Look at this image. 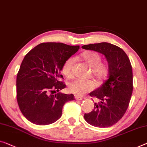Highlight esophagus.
<instances>
[{"mask_svg": "<svg viewBox=\"0 0 147 147\" xmlns=\"http://www.w3.org/2000/svg\"><path fill=\"white\" fill-rule=\"evenodd\" d=\"M75 99L76 100H81L83 99V98L80 96H78V95H76L75 96Z\"/></svg>", "mask_w": 147, "mask_h": 147, "instance_id": "1", "label": "esophagus"}]
</instances>
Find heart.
Listing matches in <instances>:
<instances>
[{"instance_id":"heart-1","label":"heart","mask_w":147,"mask_h":147,"mask_svg":"<svg viewBox=\"0 0 147 147\" xmlns=\"http://www.w3.org/2000/svg\"><path fill=\"white\" fill-rule=\"evenodd\" d=\"M83 60L89 67H92L93 76L98 80L102 81L105 79L109 73V66L107 63L102 62V58L96 53H86L81 56ZM75 58L69 57L65 61L62 66V72L65 76L69 78L72 75V68ZM96 87L95 83L91 80H81L74 79L69 83V91L78 95H83L85 92L91 91Z\"/></svg>"}]
</instances>
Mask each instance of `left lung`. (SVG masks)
I'll list each match as a JSON object with an SVG mask.
<instances>
[{
	"label": "left lung",
	"instance_id": "left-lung-1",
	"mask_svg": "<svg viewBox=\"0 0 147 147\" xmlns=\"http://www.w3.org/2000/svg\"><path fill=\"white\" fill-rule=\"evenodd\" d=\"M81 48L102 54L109 66L108 79L90 92L98 98L94 109L85 114V121L96 127H108L116 123L127 110L133 92V71L130 60L122 49L103 42L83 45Z\"/></svg>",
	"mask_w": 147,
	"mask_h": 147
}]
</instances>
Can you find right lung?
<instances>
[{
    "mask_svg": "<svg viewBox=\"0 0 147 147\" xmlns=\"http://www.w3.org/2000/svg\"><path fill=\"white\" fill-rule=\"evenodd\" d=\"M79 49L62 42H42L25 56L17 75L16 96L22 114L31 123L55 122L65 103L74 100V94L59 92L66 87L59 78H63L60 71L64 62Z\"/></svg>",
    "mask_w": 147,
    "mask_h": 147,
    "instance_id": "1",
    "label": "right lung"
}]
</instances>
